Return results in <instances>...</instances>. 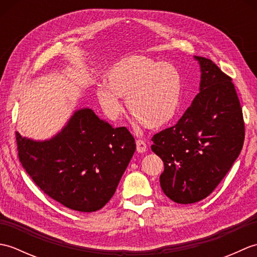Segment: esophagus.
<instances>
[{
	"mask_svg": "<svg viewBox=\"0 0 257 257\" xmlns=\"http://www.w3.org/2000/svg\"><path fill=\"white\" fill-rule=\"evenodd\" d=\"M136 145H137V151L139 154H144V152L147 150V145L144 140L138 139L136 141Z\"/></svg>",
	"mask_w": 257,
	"mask_h": 257,
	"instance_id": "1",
	"label": "esophagus"
}]
</instances>
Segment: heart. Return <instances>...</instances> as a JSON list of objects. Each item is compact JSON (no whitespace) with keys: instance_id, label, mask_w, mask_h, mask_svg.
<instances>
[{"instance_id":"b5f03b06","label":"heart","mask_w":257,"mask_h":257,"mask_svg":"<svg viewBox=\"0 0 257 257\" xmlns=\"http://www.w3.org/2000/svg\"><path fill=\"white\" fill-rule=\"evenodd\" d=\"M106 87L96 95L106 116L116 120L122 112L119 97L145 127L159 129L176 117L182 95V78L169 63L130 56L116 63L105 75Z\"/></svg>"}]
</instances>
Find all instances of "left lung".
Wrapping results in <instances>:
<instances>
[{
    "label": "left lung",
    "instance_id": "8db88e82",
    "mask_svg": "<svg viewBox=\"0 0 257 257\" xmlns=\"http://www.w3.org/2000/svg\"><path fill=\"white\" fill-rule=\"evenodd\" d=\"M194 59L201 68L200 92L176 125L152 137L151 146L165 163L163 193L180 204L195 203L213 192L237 159L245 137L231 77L211 59Z\"/></svg>",
    "mask_w": 257,
    "mask_h": 257
}]
</instances>
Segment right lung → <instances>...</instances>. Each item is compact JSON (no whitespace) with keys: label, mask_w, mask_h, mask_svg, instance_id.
<instances>
[{"label":"right lung","mask_w":257,"mask_h":257,"mask_svg":"<svg viewBox=\"0 0 257 257\" xmlns=\"http://www.w3.org/2000/svg\"><path fill=\"white\" fill-rule=\"evenodd\" d=\"M16 143L22 166L43 192L79 212L106 205L136 150L127 128H112L89 108L76 110L51 139L16 133Z\"/></svg>","instance_id":"right-lung-1"}]
</instances>
